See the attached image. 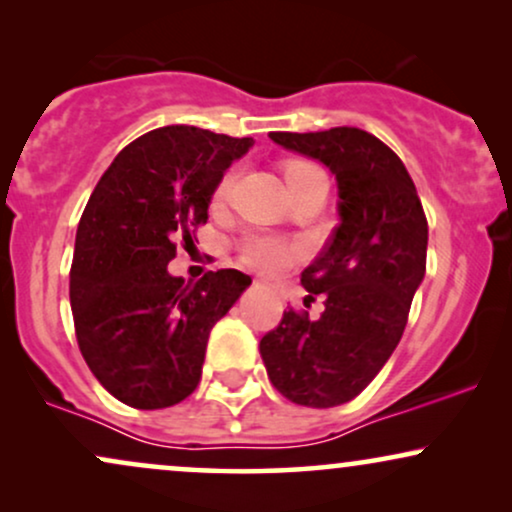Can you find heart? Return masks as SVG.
<instances>
[{"instance_id": "heart-1", "label": "heart", "mask_w": 512, "mask_h": 512, "mask_svg": "<svg viewBox=\"0 0 512 512\" xmlns=\"http://www.w3.org/2000/svg\"><path fill=\"white\" fill-rule=\"evenodd\" d=\"M283 174H286L288 186L295 188L300 183L310 181L312 176L324 174L319 166H315L312 162H303V159H288L283 164ZM233 171H229L221 181L217 183L212 193V205H221L229 195L231 183H233ZM238 252H240V260H243L248 267L257 269L262 274H279L283 269H288L291 264H295L300 260V252L298 245L286 243V240L272 236V233H248V236L240 238L238 243Z\"/></svg>"}]
</instances>
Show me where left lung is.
Masks as SVG:
<instances>
[{
    "label": "left lung",
    "mask_w": 512,
    "mask_h": 512,
    "mask_svg": "<svg viewBox=\"0 0 512 512\" xmlns=\"http://www.w3.org/2000/svg\"><path fill=\"white\" fill-rule=\"evenodd\" d=\"M269 138L329 166L341 224L300 276L305 303L324 298L322 317L291 307L260 353L281 396L334 408L367 389L403 336L427 269V217L405 164L372 133L338 126Z\"/></svg>",
    "instance_id": "left-lung-1"
}]
</instances>
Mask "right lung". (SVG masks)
Returning <instances> with one entry per match:
<instances>
[{
  "instance_id": "obj_1",
  "label": "right lung",
  "mask_w": 512,
  "mask_h": 512,
  "mask_svg": "<svg viewBox=\"0 0 512 512\" xmlns=\"http://www.w3.org/2000/svg\"><path fill=\"white\" fill-rule=\"evenodd\" d=\"M252 143L195 126L155 128L123 147L85 205L69 276L78 348L131 408H171L197 389L209 331L252 283L238 269L195 283L166 272L174 240H193L224 171Z\"/></svg>"
}]
</instances>
